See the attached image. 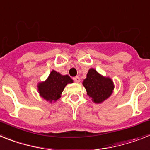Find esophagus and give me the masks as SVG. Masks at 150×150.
<instances>
[{
  "label": "esophagus",
  "instance_id": "1",
  "mask_svg": "<svg viewBox=\"0 0 150 150\" xmlns=\"http://www.w3.org/2000/svg\"><path fill=\"white\" fill-rule=\"evenodd\" d=\"M73 80H74V81H75V82H76V83H79V82H80V81H81L80 78H79V76L74 77Z\"/></svg>",
  "mask_w": 150,
  "mask_h": 150
}]
</instances>
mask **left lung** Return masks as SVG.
<instances>
[{
  "label": "left lung",
  "mask_w": 150,
  "mask_h": 150,
  "mask_svg": "<svg viewBox=\"0 0 150 150\" xmlns=\"http://www.w3.org/2000/svg\"><path fill=\"white\" fill-rule=\"evenodd\" d=\"M87 93L96 103H100L112 94L114 89L112 81L101 76L94 69H91L83 81Z\"/></svg>",
  "instance_id": "1"
}]
</instances>
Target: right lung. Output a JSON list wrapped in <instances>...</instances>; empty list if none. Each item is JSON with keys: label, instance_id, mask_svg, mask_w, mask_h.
<instances>
[{"label": "right lung", "instance_id": "obj_1", "mask_svg": "<svg viewBox=\"0 0 150 150\" xmlns=\"http://www.w3.org/2000/svg\"><path fill=\"white\" fill-rule=\"evenodd\" d=\"M73 82L69 75H62L53 70L46 81L38 84L39 93L47 101H56L60 97V94L67 84Z\"/></svg>", "mask_w": 150, "mask_h": 150}]
</instances>
